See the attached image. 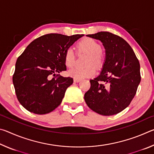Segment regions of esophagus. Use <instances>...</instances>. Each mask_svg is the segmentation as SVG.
Segmentation results:
<instances>
[{
	"label": "esophagus",
	"mask_w": 154,
	"mask_h": 154,
	"mask_svg": "<svg viewBox=\"0 0 154 154\" xmlns=\"http://www.w3.org/2000/svg\"><path fill=\"white\" fill-rule=\"evenodd\" d=\"M81 80H82V79H77V78H74V82H75V83L79 82H81Z\"/></svg>",
	"instance_id": "esophagus-1"
}]
</instances>
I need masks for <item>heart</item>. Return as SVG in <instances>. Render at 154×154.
Listing matches in <instances>:
<instances>
[{
  "label": "heart",
  "instance_id": "b5f03b06",
  "mask_svg": "<svg viewBox=\"0 0 154 154\" xmlns=\"http://www.w3.org/2000/svg\"><path fill=\"white\" fill-rule=\"evenodd\" d=\"M79 52H84L88 54L85 64L88 65L85 68L73 67L69 70L68 73L77 79L92 77L95 73V69L102 66L105 56L102 51L100 44L92 38H85L80 41L77 45ZM75 54L71 48H69L65 51L64 64L67 67H71L74 64Z\"/></svg>",
  "mask_w": 154,
  "mask_h": 154
}]
</instances>
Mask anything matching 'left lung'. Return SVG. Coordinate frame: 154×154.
Instances as JSON below:
<instances>
[{
  "instance_id": "8db88e82",
  "label": "left lung",
  "mask_w": 154,
  "mask_h": 154,
  "mask_svg": "<svg viewBox=\"0 0 154 154\" xmlns=\"http://www.w3.org/2000/svg\"><path fill=\"white\" fill-rule=\"evenodd\" d=\"M87 36L100 41L105 49L102 71L85 94L87 105L96 113L113 116L128 106L140 82V64L133 49L124 38L109 32Z\"/></svg>"
}]
</instances>
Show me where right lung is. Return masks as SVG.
Returning a JSON list of instances; mask_svg holds the SVG:
<instances>
[{"label": "right lung", "instance_id": "1", "mask_svg": "<svg viewBox=\"0 0 154 154\" xmlns=\"http://www.w3.org/2000/svg\"><path fill=\"white\" fill-rule=\"evenodd\" d=\"M83 36L43 35L32 41L18 57L13 83L17 100L26 110L43 115L60 105L73 79L58 73L66 70L65 51Z\"/></svg>", "mask_w": 154, "mask_h": 154}]
</instances>
